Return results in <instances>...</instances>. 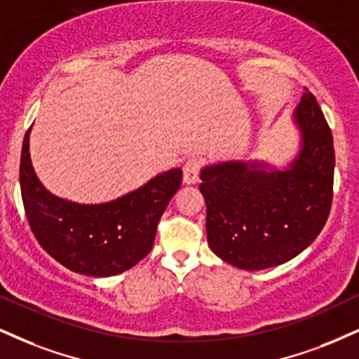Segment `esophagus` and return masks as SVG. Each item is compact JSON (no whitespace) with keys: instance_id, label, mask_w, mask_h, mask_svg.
Masks as SVG:
<instances>
[{"instance_id":"esophagus-1","label":"esophagus","mask_w":359,"mask_h":359,"mask_svg":"<svg viewBox=\"0 0 359 359\" xmlns=\"http://www.w3.org/2000/svg\"><path fill=\"white\" fill-rule=\"evenodd\" d=\"M200 171H201V159L193 158L187 161V165L183 168V181L187 184H194L200 178Z\"/></svg>"}]
</instances>
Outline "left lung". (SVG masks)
Returning a JSON list of instances; mask_svg holds the SVG:
<instances>
[{
  "label": "left lung",
  "instance_id": "1",
  "mask_svg": "<svg viewBox=\"0 0 359 359\" xmlns=\"http://www.w3.org/2000/svg\"><path fill=\"white\" fill-rule=\"evenodd\" d=\"M302 149L286 170L226 161L201 171L208 245L233 266L258 271L293 259L316 240L333 201V135L304 88L294 109Z\"/></svg>",
  "mask_w": 359,
  "mask_h": 359
}]
</instances>
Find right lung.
<instances>
[{"label":"right lung","mask_w":359,"mask_h":359,"mask_svg":"<svg viewBox=\"0 0 359 359\" xmlns=\"http://www.w3.org/2000/svg\"><path fill=\"white\" fill-rule=\"evenodd\" d=\"M181 180L183 171L175 168L114 201L78 205L39 183L31 166L29 130L21 148V198L31 231L57 263L86 276L119 274L151 251L159 219Z\"/></svg>","instance_id":"right-lung-1"}]
</instances>
